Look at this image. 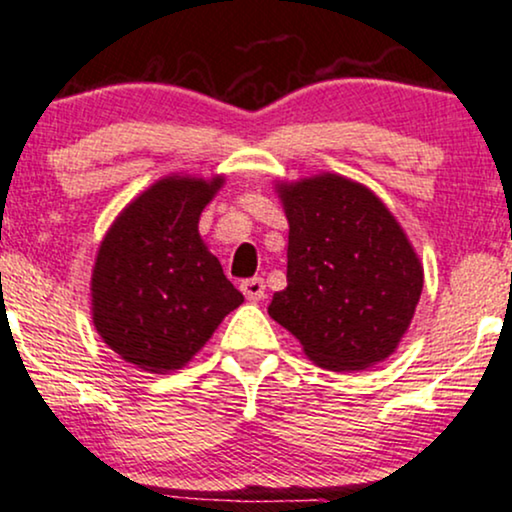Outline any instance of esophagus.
I'll return each mask as SVG.
<instances>
[{"label":"esophagus","mask_w":512,"mask_h":512,"mask_svg":"<svg viewBox=\"0 0 512 512\" xmlns=\"http://www.w3.org/2000/svg\"><path fill=\"white\" fill-rule=\"evenodd\" d=\"M242 292L244 297L249 299V302H261L263 297H266V282L263 278H249L242 282Z\"/></svg>","instance_id":"1"}]
</instances>
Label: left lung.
<instances>
[{"label": "left lung", "instance_id": "left-lung-1", "mask_svg": "<svg viewBox=\"0 0 512 512\" xmlns=\"http://www.w3.org/2000/svg\"><path fill=\"white\" fill-rule=\"evenodd\" d=\"M287 287L268 314L330 371L393 354L424 287L422 263L378 198L338 174L282 186Z\"/></svg>", "mask_w": 512, "mask_h": 512}]
</instances>
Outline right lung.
Listing matches in <instances>:
<instances>
[{
	"label": "right lung",
	"mask_w": 512,
	"mask_h": 512,
	"mask_svg": "<svg viewBox=\"0 0 512 512\" xmlns=\"http://www.w3.org/2000/svg\"><path fill=\"white\" fill-rule=\"evenodd\" d=\"M220 179L170 177L119 215L93 270V323L124 362L162 374L206 345L244 294L198 237Z\"/></svg>",
	"instance_id": "1"
}]
</instances>
